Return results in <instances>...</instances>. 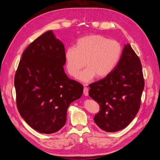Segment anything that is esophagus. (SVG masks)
Here are the masks:
<instances>
[{
    "label": "esophagus",
    "mask_w": 160,
    "mask_h": 160,
    "mask_svg": "<svg viewBox=\"0 0 160 160\" xmlns=\"http://www.w3.org/2000/svg\"><path fill=\"white\" fill-rule=\"evenodd\" d=\"M83 94L85 96L89 95V89L88 88H86V87H85L83 89Z\"/></svg>",
    "instance_id": "esophagus-1"
}]
</instances>
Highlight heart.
<instances>
[{
	"instance_id": "obj_1",
	"label": "heart",
	"mask_w": 160,
	"mask_h": 160,
	"mask_svg": "<svg viewBox=\"0 0 160 160\" xmlns=\"http://www.w3.org/2000/svg\"><path fill=\"white\" fill-rule=\"evenodd\" d=\"M122 54V47L117 41L100 35L85 36L76 41L75 47L65 50L67 71L76 77L85 64L86 68L78 76L79 81L89 83L96 76L102 79L114 70Z\"/></svg>"
}]
</instances>
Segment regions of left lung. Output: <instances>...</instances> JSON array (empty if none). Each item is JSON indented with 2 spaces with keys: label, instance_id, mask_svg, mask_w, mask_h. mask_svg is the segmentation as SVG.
Masks as SVG:
<instances>
[{
  "label": "left lung",
  "instance_id": "8db88e82",
  "mask_svg": "<svg viewBox=\"0 0 160 160\" xmlns=\"http://www.w3.org/2000/svg\"><path fill=\"white\" fill-rule=\"evenodd\" d=\"M89 88V96L100 106L94 117L99 128L115 132L132 122L141 104L144 79L141 61L129 43L114 70Z\"/></svg>",
  "mask_w": 160,
  "mask_h": 160
}]
</instances>
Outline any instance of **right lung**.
<instances>
[{
    "label": "right lung",
    "instance_id": "right-lung-1",
    "mask_svg": "<svg viewBox=\"0 0 160 160\" xmlns=\"http://www.w3.org/2000/svg\"><path fill=\"white\" fill-rule=\"evenodd\" d=\"M65 52L63 43L47 31L23 52L14 77L19 113L41 133L63 127L69 105L83 94V86L65 74Z\"/></svg>",
    "mask_w": 160,
    "mask_h": 160
}]
</instances>
